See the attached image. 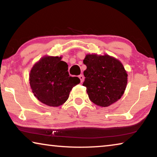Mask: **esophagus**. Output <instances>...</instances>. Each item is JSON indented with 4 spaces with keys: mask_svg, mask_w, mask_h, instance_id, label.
Instances as JSON below:
<instances>
[{
    "mask_svg": "<svg viewBox=\"0 0 157 157\" xmlns=\"http://www.w3.org/2000/svg\"><path fill=\"white\" fill-rule=\"evenodd\" d=\"M79 79H80V82H81V83H82V82H84V77L82 75H79Z\"/></svg>",
    "mask_w": 157,
    "mask_h": 157,
    "instance_id": "34e87169",
    "label": "esophagus"
}]
</instances>
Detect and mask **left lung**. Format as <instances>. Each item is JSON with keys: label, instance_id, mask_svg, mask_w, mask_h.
I'll return each instance as SVG.
<instances>
[{"label": "left lung", "instance_id": "obj_1", "mask_svg": "<svg viewBox=\"0 0 157 157\" xmlns=\"http://www.w3.org/2000/svg\"><path fill=\"white\" fill-rule=\"evenodd\" d=\"M83 63L89 99L100 107H109L123 96L127 84V73L118 59L108 55L88 54Z\"/></svg>", "mask_w": 157, "mask_h": 157}]
</instances>
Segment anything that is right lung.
<instances>
[{
	"mask_svg": "<svg viewBox=\"0 0 157 157\" xmlns=\"http://www.w3.org/2000/svg\"><path fill=\"white\" fill-rule=\"evenodd\" d=\"M62 57L44 56L32 68L29 81L37 99L50 107H59L69 97L73 87L80 82L69 76L68 64Z\"/></svg>",
	"mask_w": 157,
	"mask_h": 157,
	"instance_id": "add662e5",
	"label": "right lung"
}]
</instances>
